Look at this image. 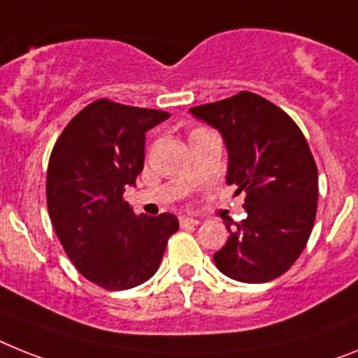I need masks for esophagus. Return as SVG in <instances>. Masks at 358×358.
<instances>
[{
	"label": "esophagus",
	"mask_w": 358,
	"mask_h": 358,
	"mask_svg": "<svg viewBox=\"0 0 358 358\" xmlns=\"http://www.w3.org/2000/svg\"><path fill=\"white\" fill-rule=\"evenodd\" d=\"M180 225H198L196 218H191V216H180Z\"/></svg>",
	"instance_id": "obj_1"
}]
</instances>
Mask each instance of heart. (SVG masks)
Instances as JSON below:
<instances>
[{
	"label": "heart",
	"instance_id": "1",
	"mask_svg": "<svg viewBox=\"0 0 358 358\" xmlns=\"http://www.w3.org/2000/svg\"><path fill=\"white\" fill-rule=\"evenodd\" d=\"M200 131H206V129H194L193 133H191V136H193V134H196V133H200Z\"/></svg>",
	"mask_w": 358,
	"mask_h": 358
}]
</instances>
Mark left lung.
Listing matches in <instances>:
<instances>
[{
  "instance_id": "obj_1",
  "label": "left lung",
  "mask_w": 358,
  "mask_h": 358,
  "mask_svg": "<svg viewBox=\"0 0 358 358\" xmlns=\"http://www.w3.org/2000/svg\"><path fill=\"white\" fill-rule=\"evenodd\" d=\"M218 129L229 151L227 185L244 193L245 218L215 253L233 280L262 284L296 262L313 231L318 171L308 142L289 114L249 91L193 107Z\"/></svg>"
}]
</instances>
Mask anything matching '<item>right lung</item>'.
<instances>
[{"label":"right lung","instance_id":"obj_1","mask_svg":"<svg viewBox=\"0 0 358 358\" xmlns=\"http://www.w3.org/2000/svg\"><path fill=\"white\" fill-rule=\"evenodd\" d=\"M169 113L96 100L67 123L47 167L52 227L78 271L109 291L136 287L156 273L178 218L134 216L123 200L143 169L145 133Z\"/></svg>","mask_w":358,"mask_h":358}]
</instances>
